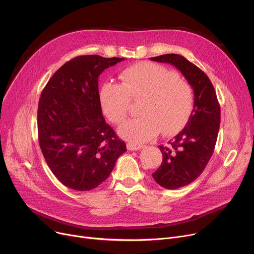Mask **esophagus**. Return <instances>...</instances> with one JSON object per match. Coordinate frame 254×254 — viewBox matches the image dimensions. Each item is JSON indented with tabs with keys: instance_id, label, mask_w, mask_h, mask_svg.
Here are the masks:
<instances>
[{
	"instance_id": "obj_1",
	"label": "esophagus",
	"mask_w": 254,
	"mask_h": 254,
	"mask_svg": "<svg viewBox=\"0 0 254 254\" xmlns=\"http://www.w3.org/2000/svg\"><path fill=\"white\" fill-rule=\"evenodd\" d=\"M127 150L130 151H135V150H140L143 148L142 145H136V144H132V143H127Z\"/></svg>"
}]
</instances>
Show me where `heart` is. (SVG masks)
<instances>
[{
  "label": "heart",
  "mask_w": 254,
  "mask_h": 254,
  "mask_svg": "<svg viewBox=\"0 0 254 254\" xmlns=\"http://www.w3.org/2000/svg\"><path fill=\"white\" fill-rule=\"evenodd\" d=\"M123 84L106 82L100 90L103 111L111 123L120 125L127 116L130 100L143 99L140 117L118 128L119 136L131 143L150 141L162 131L174 134L188 123L193 109L191 86L164 65L139 63L127 68Z\"/></svg>",
  "instance_id": "obj_1"
}]
</instances>
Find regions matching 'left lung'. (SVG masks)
I'll return each mask as SVG.
<instances>
[{
    "label": "left lung",
    "instance_id": "1",
    "mask_svg": "<svg viewBox=\"0 0 254 254\" xmlns=\"http://www.w3.org/2000/svg\"><path fill=\"white\" fill-rule=\"evenodd\" d=\"M177 68L193 89V109L188 124L168 146L159 145L163 163L153 179L167 190H177L202 174L215 148L220 125V106L208 76L184 57L169 53L151 58Z\"/></svg>",
    "mask_w": 254,
    "mask_h": 254
}]
</instances>
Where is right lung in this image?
<instances>
[{"mask_svg":"<svg viewBox=\"0 0 254 254\" xmlns=\"http://www.w3.org/2000/svg\"><path fill=\"white\" fill-rule=\"evenodd\" d=\"M122 58L77 57L53 74L38 105L39 145L51 172L75 190L96 189L127 151L105 122L99 76Z\"/></svg>","mask_w":254,"mask_h":254,"instance_id":"add662e5","label":"right lung"}]
</instances>
